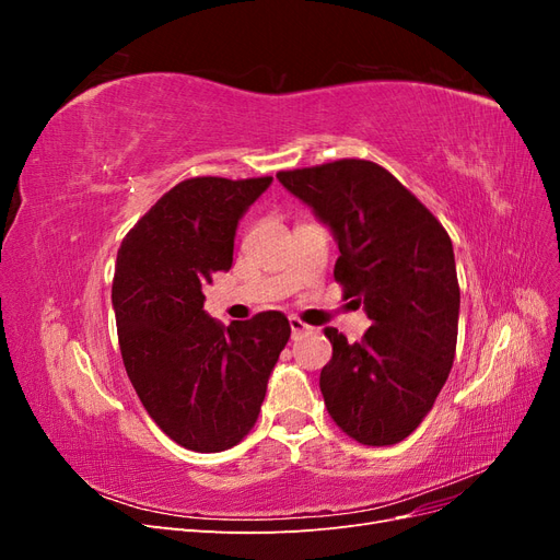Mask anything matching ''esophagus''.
Segmentation results:
<instances>
[{
    "instance_id": "1",
    "label": "esophagus",
    "mask_w": 560,
    "mask_h": 560,
    "mask_svg": "<svg viewBox=\"0 0 560 560\" xmlns=\"http://www.w3.org/2000/svg\"><path fill=\"white\" fill-rule=\"evenodd\" d=\"M290 327H292V338H301L303 334L311 331V327L306 325V322H301L299 317H290Z\"/></svg>"
}]
</instances>
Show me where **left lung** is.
<instances>
[{
	"instance_id": "8db88e82",
	"label": "left lung",
	"mask_w": 560,
	"mask_h": 560,
	"mask_svg": "<svg viewBox=\"0 0 560 560\" xmlns=\"http://www.w3.org/2000/svg\"><path fill=\"white\" fill-rule=\"evenodd\" d=\"M278 179L331 229L341 252L334 278L371 319L358 343L325 329L327 411L354 442L399 444L430 413L455 358L460 287L448 233L374 161L341 159Z\"/></svg>"
}]
</instances>
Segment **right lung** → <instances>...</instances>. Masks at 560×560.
I'll list each match as a JSON object with an SVG mask.
<instances>
[{"mask_svg":"<svg viewBox=\"0 0 560 560\" xmlns=\"http://www.w3.org/2000/svg\"><path fill=\"white\" fill-rule=\"evenodd\" d=\"M270 182L184 179L116 254L112 303L126 374L156 425L189 451L219 453L243 442L290 341L280 311L229 327L202 311V287L231 268L238 219Z\"/></svg>","mask_w":560,"mask_h":560,"instance_id":"1","label":"right lung"}]
</instances>
